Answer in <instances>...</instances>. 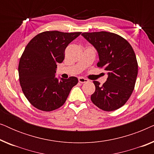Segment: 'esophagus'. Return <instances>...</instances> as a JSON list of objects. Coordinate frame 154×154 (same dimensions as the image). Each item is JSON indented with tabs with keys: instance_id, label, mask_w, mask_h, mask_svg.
<instances>
[{
	"instance_id": "obj_1",
	"label": "esophagus",
	"mask_w": 154,
	"mask_h": 154,
	"mask_svg": "<svg viewBox=\"0 0 154 154\" xmlns=\"http://www.w3.org/2000/svg\"><path fill=\"white\" fill-rule=\"evenodd\" d=\"M79 83H87V82L88 81V80L85 79V78H83V77H79Z\"/></svg>"
}]
</instances>
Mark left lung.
<instances>
[{
    "label": "left lung",
    "instance_id": "left-lung-1",
    "mask_svg": "<svg viewBox=\"0 0 154 154\" xmlns=\"http://www.w3.org/2000/svg\"><path fill=\"white\" fill-rule=\"evenodd\" d=\"M81 35L97 50V66L108 73L102 85L93 81L95 91L91 95L92 103L106 111L121 108L133 92L138 72L137 61L131 45L121 35L106 31Z\"/></svg>",
    "mask_w": 154,
    "mask_h": 154
}]
</instances>
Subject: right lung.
<instances>
[{"mask_svg": "<svg viewBox=\"0 0 154 154\" xmlns=\"http://www.w3.org/2000/svg\"><path fill=\"white\" fill-rule=\"evenodd\" d=\"M81 33L44 31L27 44L19 63V79L25 97L35 108L43 111L60 108L78 83L74 76L59 81L55 73L57 64L64 60L67 45Z\"/></svg>", "mask_w": 154, "mask_h": 154, "instance_id": "1", "label": "right lung"}]
</instances>
